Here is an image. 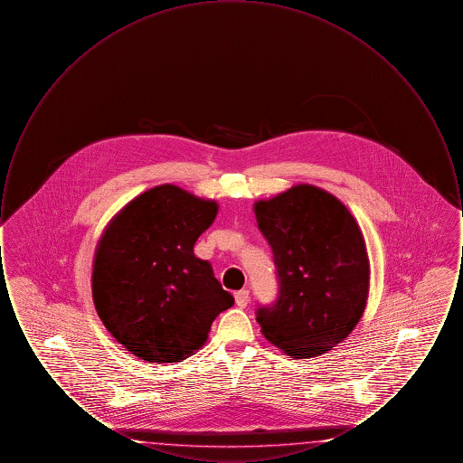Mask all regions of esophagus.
I'll list each match as a JSON object with an SVG mask.
<instances>
[{
  "instance_id": "34e87169",
  "label": "esophagus",
  "mask_w": 463,
  "mask_h": 463,
  "mask_svg": "<svg viewBox=\"0 0 463 463\" xmlns=\"http://www.w3.org/2000/svg\"><path fill=\"white\" fill-rule=\"evenodd\" d=\"M234 298H236V306L244 308L250 304V291L248 289H241V291H238L234 295Z\"/></svg>"
}]
</instances>
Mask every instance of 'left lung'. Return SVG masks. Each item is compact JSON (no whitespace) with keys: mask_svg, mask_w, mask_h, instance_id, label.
Listing matches in <instances>:
<instances>
[{"mask_svg":"<svg viewBox=\"0 0 463 463\" xmlns=\"http://www.w3.org/2000/svg\"><path fill=\"white\" fill-rule=\"evenodd\" d=\"M272 250L278 295L257 306L265 338L297 359L331 351L361 319L370 285L363 234L330 193L295 185L255 203Z\"/></svg>","mask_w":463,"mask_h":463,"instance_id":"left-lung-1","label":"left lung"}]
</instances>
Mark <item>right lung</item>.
Masks as SVG:
<instances>
[{"instance_id":"right-lung-1","label":"right lung","mask_w":463,"mask_h":463,"mask_svg":"<svg viewBox=\"0 0 463 463\" xmlns=\"http://www.w3.org/2000/svg\"><path fill=\"white\" fill-rule=\"evenodd\" d=\"M219 206L175 185H159L110 222L93 262V302L110 335L149 363H176L206 342L234 297L194 242Z\"/></svg>"}]
</instances>
